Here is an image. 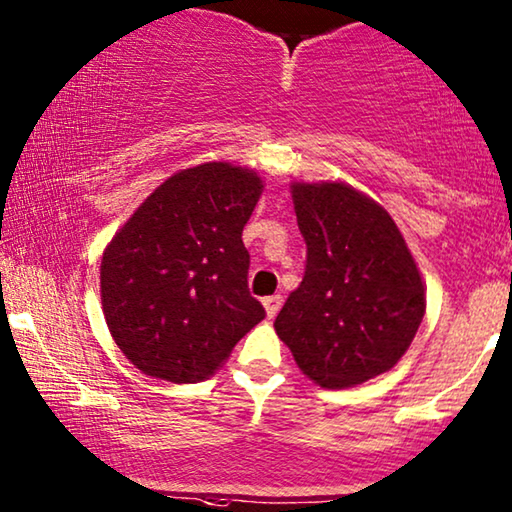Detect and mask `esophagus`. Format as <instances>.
<instances>
[{
  "label": "esophagus",
  "mask_w": 512,
  "mask_h": 512,
  "mask_svg": "<svg viewBox=\"0 0 512 512\" xmlns=\"http://www.w3.org/2000/svg\"><path fill=\"white\" fill-rule=\"evenodd\" d=\"M281 302H284V300H281V295H270V298H265V300H263L265 311H268V316H270V318L279 314Z\"/></svg>",
  "instance_id": "esophagus-1"
}]
</instances>
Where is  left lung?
Wrapping results in <instances>:
<instances>
[{"instance_id": "obj_1", "label": "left lung", "mask_w": 512, "mask_h": 512, "mask_svg": "<svg viewBox=\"0 0 512 512\" xmlns=\"http://www.w3.org/2000/svg\"><path fill=\"white\" fill-rule=\"evenodd\" d=\"M305 277L274 330L323 388L388 372L425 316V288L390 214L339 182L293 184Z\"/></svg>"}]
</instances>
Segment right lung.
Listing matches in <instances>:
<instances>
[{"mask_svg": "<svg viewBox=\"0 0 512 512\" xmlns=\"http://www.w3.org/2000/svg\"><path fill=\"white\" fill-rule=\"evenodd\" d=\"M261 177L231 164L187 168L154 189L101 261V305L140 372L196 383L265 318L249 293L242 228Z\"/></svg>", "mask_w": 512, "mask_h": 512, "instance_id": "obj_1", "label": "right lung"}]
</instances>
